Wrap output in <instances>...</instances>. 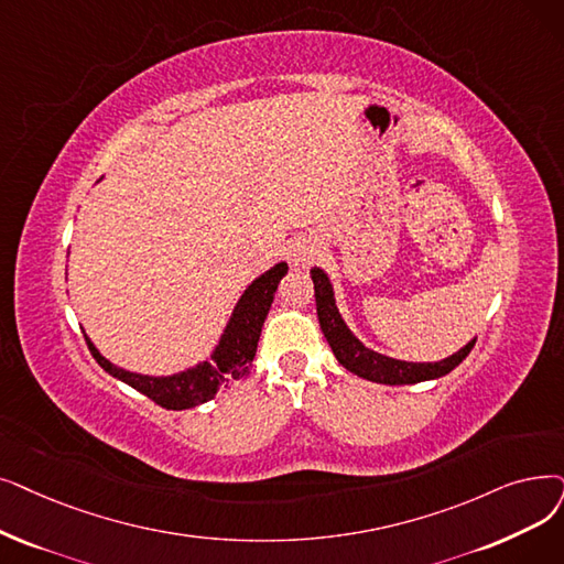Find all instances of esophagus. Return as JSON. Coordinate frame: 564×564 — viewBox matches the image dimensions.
Wrapping results in <instances>:
<instances>
[{
  "label": "esophagus",
  "mask_w": 564,
  "mask_h": 564,
  "mask_svg": "<svg viewBox=\"0 0 564 564\" xmlns=\"http://www.w3.org/2000/svg\"><path fill=\"white\" fill-rule=\"evenodd\" d=\"M297 262H304V258H302V256H300V258H297Z\"/></svg>",
  "instance_id": "34e87169"
}]
</instances>
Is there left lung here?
I'll return each instance as SVG.
<instances>
[{
  "mask_svg": "<svg viewBox=\"0 0 564 564\" xmlns=\"http://www.w3.org/2000/svg\"><path fill=\"white\" fill-rule=\"evenodd\" d=\"M311 279L315 288V306H317V321H321V329L325 338L329 340V346L338 359L340 366L359 378H366L371 382L380 384H414V382H424V380H435L443 378L449 371H454L456 366L470 355L475 340H470L468 346L460 348L456 355L435 361V364H412V361H399L384 357L380 352H373L364 346V343L346 327L343 317L338 315V308L334 304V292L332 283L323 269H311Z\"/></svg>",
  "mask_w": 564,
  "mask_h": 564,
  "instance_id": "8db88e82",
  "label": "left lung"
}]
</instances>
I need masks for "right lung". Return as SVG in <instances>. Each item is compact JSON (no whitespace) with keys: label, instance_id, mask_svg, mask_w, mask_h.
<instances>
[{"label":"right lung","instance_id":"right-lung-1","mask_svg":"<svg viewBox=\"0 0 564 564\" xmlns=\"http://www.w3.org/2000/svg\"><path fill=\"white\" fill-rule=\"evenodd\" d=\"M288 274V264L279 262L276 267L269 269L260 279H256L241 300L235 306V313L226 327V334L221 336V343L214 350L209 361H203L177 376L167 378H150L138 376L124 369H117L99 350L91 346L87 338V346L91 357L99 361L104 371L119 378L121 382L131 384L140 394L152 399L156 405L165 410H186L193 405H200L216 397V391L230 380H239L249 373L258 340L262 332V323L269 313V306L274 302V292L281 283V279Z\"/></svg>","mask_w":564,"mask_h":564}]
</instances>
